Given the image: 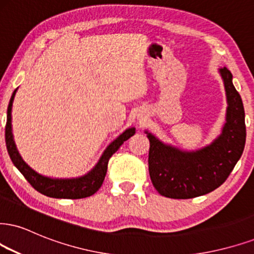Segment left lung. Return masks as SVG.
<instances>
[{
  "label": "left lung",
  "instance_id": "obj_1",
  "mask_svg": "<svg viewBox=\"0 0 254 254\" xmlns=\"http://www.w3.org/2000/svg\"><path fill=\"white\" fill-rule=\"evenodd\" d=\"M220 74L228 103L226 124L211 145L196 152H183L146 132L152 184L166 198L190 199L212 192L226 181L243 154L246 141L244 105L232 83L231 71L224 67Z\"/></svg>",
  "mask_w": 254,
  "mask_h": 254
}]
</instances>
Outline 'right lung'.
<instances>
[{
	"instance_id": "add662e5",
	"label": "right lung",
	"mask_w": 254,
	"mask_h": 254,
	"mask_svg": "<svg viewBox=\"0 0 254 254\" xmlns=\"http://www.w3.org/2000/svg\"><path fill=\"white\" fill-rule=\"evenodd\" d=\"M16 90L17 89L14 90L10 101H9L7 111V124H5V145H7L9 156H10L12 164L16 166L17 170L21 172L28 183L37 192L43 194V195L51 196V198L82 199L93 195L94 193L98 192L100 187H101L103 180H105L106 173H107L109 159L120 148V146L124 143V141H126L130 136L134 135L135 128H128L117 140H114L107 147V149L103 153L101 159H100L95 167L88 174L84 175V177L77 178V179H51V178L42 177V175L37 174L35 171L31 170L29 166L22 160V158L16 149V146H15L14 139H12L11 106Z\"/></svg>"
}]
</instances>
